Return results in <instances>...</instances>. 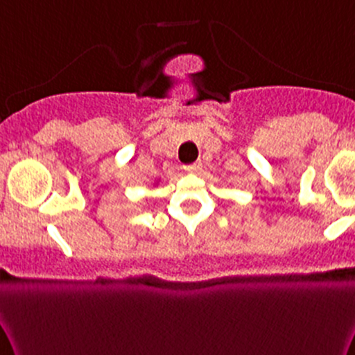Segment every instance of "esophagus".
I'll list each match as a JSON object with an SVG mask.
<instances>
[{
    "label": "esophagus",
    "instance_id": "obj_1",
    "mask_svg": "<svg viewBox=\"0 0 355 355\" xmlns=\"http://www.w3.org/2000/svg\"><path fill=\"white\" fill-rule=\"evenodd\" d=\"M199 169H201V162H193V164L184 166V171H188V173H196Z\"/></svg>",
    "mask_w": 355,
    "mask_h": 355
}]
</instances>
